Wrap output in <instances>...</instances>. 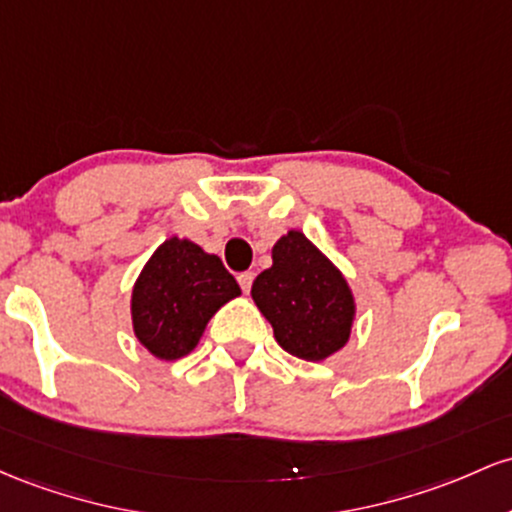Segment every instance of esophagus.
<instances>
[{
	"label": "esophagus",
	"instance_id": "1",
	"mask_svg": "<svg viewBox=\"0 0 512 512\" xmlns=\"http://www.w3.org/2000/svg\"><path fill=\"white\" fill-rule=\"evenodd\" d=\"M239 285H241V290H244V295H249V290H251V283H254V273H239Z\"/></svg>",
	"mask_w": 512,
	"mask_h": 512
}]
</instances>
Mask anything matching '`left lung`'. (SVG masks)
<instances>
[{
    "instance_id": "8db88e82",
    "label": "left lung",
    "mask_w": 512,
    "mask_h": 512,
    "mask_svg": "<svg viewBox=\"0 0 512 512\" xmlns=\"http://www.w3.org/2000/svg\"><path fill=\"white\" fill-rule=\"evenodd\" d=\"M273 266L251 285L258 312L278 346L307 363H321L348 343L355 297L346 275L300 229L275 241Z\"/></svg>"
}]
</instances>
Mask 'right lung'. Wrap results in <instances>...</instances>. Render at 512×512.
Listing matches in <instances>:
<instances>
[{
	"label": "right lung",
	"instance_id": "1",
	"mask_svg": "<svg viewBox=\"0 0 512 512\" xmlns=\"http://www.w3.org/2000/svg\"><path fill=\"white\" fill-rule=\"evenodd\" d=\"M239 295L220 256L191 239L169 237L132 285V331L154 358L171 363L191 353L217 309Z\"/></svg>",
	"mask_w": 512,
	"mask_h": 512
}]
</instances>
